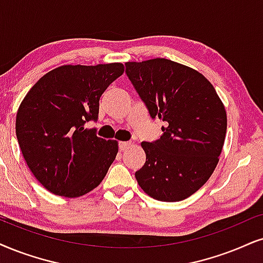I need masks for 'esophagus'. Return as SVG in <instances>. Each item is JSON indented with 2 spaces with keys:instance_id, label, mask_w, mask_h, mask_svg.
I'll use <instances>...</instances> for the list:
<instances>
[{
  "instance_id": "esophagus-1",
  "label": "esophagus",
  "mask_w": 263,
  "mask_h": 263,
  "mask_svg": "<svg viewBox=\"0 0 263 263\" xmlns=\"http://www.w3.org/2000/svg\"><path fill=\"white\" fill-rule=\"evenodd\" d=\"M129 145H131V143L129 142H120L119 143V148H120V151H126V149H127Z\"/></svg>"
}]
</instances>
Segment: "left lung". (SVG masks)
<instances>
[{"mask_svg":"<svg viewBox=\"0 0 263 263\" xmlns=\"http://www.w3.org/2000/svg\"><path fill=\"white\" fill-rule=\"evenodd\" d=\"M126 74L153 119L166 124L155 142H142L139 187L160 201H181L204 185L220 160L227 114L200 72L170 59L126 63Z\"/></svg>","mask_w":263,"mask_h":263,"instance_id":"1","label":"left lung"}]
</instances>
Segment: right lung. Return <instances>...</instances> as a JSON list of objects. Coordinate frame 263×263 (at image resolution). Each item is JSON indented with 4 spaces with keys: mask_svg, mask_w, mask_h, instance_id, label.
Instances as JSON below:
<instances>
[{
    "mask_svg": "<svg viewBox=\"0 0 263 263\" xmlns=\"http://www.w3.org/2000/svg\"><path fill=\"white\" fill-rule=\"evenodd\" d=\"M124 64L62 65L43 75L19 105L15 134L30 171L55 195L78 198L98 187L118 154V141L96 129L99 98Z\"/></svg>",
    "mask_w": 263,
    "mask_h": 263,
    "instance_id": "obj_1",
    "label": "right lung"
}]
</instances>
